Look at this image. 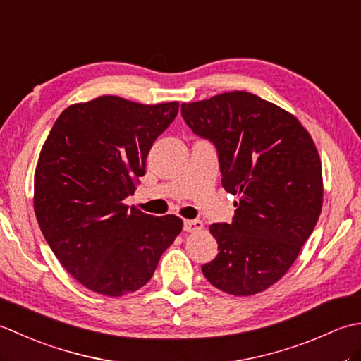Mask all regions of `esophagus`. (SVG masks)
I'll return each instance as SVG.
<instances>
[{
    "label": "esophagus",
    "instance_id": "obj_1",
    "mask_svg": "<svg viewBox=\"0 0 361 361\" xmlns=\"http://www.w3.org/2000/svg\"><path fill=\"white\" fill-rule=\"evenodd\" d=\"M203 228V221L202 220H185L183 221V229L186 233H197Z\"/></svg>",
    "mask_w": 361,
    "mask_h": 361
}]
</instances>
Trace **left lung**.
Returning <instances> with one entry per match:
<instances>
[{
  "instance_id": "8db88e82",
  "label": "left lung",
  "mask_w": 361,
  "mask_h": 361,
  "mask_svg": "<svg viewBox=\"0 0 361 361\" xmlns=\"http://www.w3.org/2000/svg\"><path fill=\"white\" fill-rule=\"evenodd\" d=\"M192 132L216 145L221 186L239 195L231 224H212L219 255L202 265L214 287L256 295L278 282L323 206L318 150L293 114L247 91L181 104Z\"/></svg>"
}]
</instances>
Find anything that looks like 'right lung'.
I'll return each instance as SVG.
<instances>
[{
  "instance_id": "add662e5",
  "label": "right lung",
  "mask_w": 361,
  "mask_h": 361,
  "mask_svg": "<svg viewBox=\"0 0 361 361\" xmlns=\"http://www.w3.org/2000/svg\"><path fill=\"white\" fill-rule=\"evenodd\" d=\"M178 106L102 96L68 106L43 144L34 185L37 221L65 270L96 293L122 296L145 286L181 233V219L128 211L122 203Z\"/></svg>"
}]
</instances>
